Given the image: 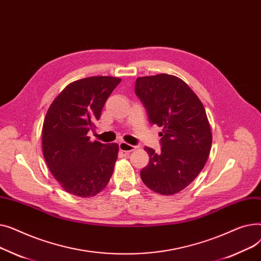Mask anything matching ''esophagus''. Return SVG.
Returning a JSON list of instances; mask_svg holds the SVG:
<instances>
[{"mask_svg": "<svg viewBox=\"0 0 261 261\" xmlns=\"http://www.w3.org/2000/svg\"><path fill=\"white\" fill-rule=\"evenodd\" d=\"M118 146H119V149L121 150V151H123V152H131V151H133V150H135L136 148H138L136 146L127 144L125 142H120L118 144Z\"/></svg>", "mask_w": 261, "mask_h": 261, "instance_id": "obj_1", "label": "esophagus"}]
</instances>
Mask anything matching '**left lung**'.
<instances>
[{
  "mask_svg": "<svg viewBox=\"0 0 261 261\" xmlns=\"http://www.w3.org/2000/svg\"><path fill=\"white\" fill-rule=\"evenodd\" d=\"M135 94L150 123L163 128L161 152L145 147L149 163L141 170L142 180L158 194L180 193L196 179L210 155L213 138L205 109L182 79L168 74L139 77Z\"/></svg>",
  "mask_w": 261,
  "mask_h": 261,
  "instance_id": "1",
  "label": "left lung"
}]
</instances>
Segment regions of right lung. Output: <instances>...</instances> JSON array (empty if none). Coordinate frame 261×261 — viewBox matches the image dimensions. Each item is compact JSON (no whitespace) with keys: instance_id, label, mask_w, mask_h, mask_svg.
I'll return each instance as SVG.
<instances>
[{"instance_id":"right-lung-1","label":"right lung","mask_w":261,"mask_h":261,"mask_svg":"<svg viewBox=\"0 0 261 261\" xmlns=\"http://www.w3.org/2000/svg\"><path fill=\"white\" fill-rule=\"evenodd\" d=\"M120 81L110 76L79 79L65 87L47 110L43 155L55 179L71 195H97L113 173L118 145L91 142L88 132L94 131L108 97Z\"/></svg>"}]
</instances>
